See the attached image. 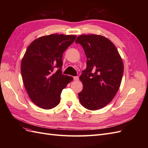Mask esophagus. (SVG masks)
<instances>
[{
  "label": "esophagus",
  "mask_w": 148,
  "mask_h": 148,
  "mask_svg": "<svg viewBox=\"0 0 148 148\" xmlns=\"http://www.w3.org/2000/svg\"><path fill=\"white\" fill-rule=\"evenodd\" d=\"M73 78L74 81H78V80L79 79V77H73Z\"/></svg>",
  "instance_id": "34e87169"
}]
</instances>
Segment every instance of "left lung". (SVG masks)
<instances>
[{
  "instance_id": "left-lung-1",
  "label": "left lung",
  "mask_w": 148,
  "mask_h": 148,
  "mask_svg": "<svg viewBox=\"0 0 148 148\" xmlns=\"http://www.w3.org/2000/svg\"><path fill=\"white\" fill-rule=\"evenodd\" d=\"M75 42L82 46L87 58L86 69L79 77L83 85L79 102L87 109H100L112 101L120 86L122 57L114 44L101 35H80Z\"/></svg>"
}]
</instances>
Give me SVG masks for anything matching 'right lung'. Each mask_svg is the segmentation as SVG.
I'll return each mask as SVG.
<instances>
[{
	"instance_id": "obj_1",
	"label": "right lung",
	"mask_w": 148,
	"mask_h": 148,
	"mask_svg": "<svg viewBox=\"0 0 148 148\" xmlns=\"http://www.w3.org/2000/svg\"><path fill=\"white\" fill-rule=\"evenodd\" d=\"M76 38L62 34L44 36L26 49L21 63L22 79L31 100L42 109H51L59 104L62 90L73 80L62 73L61 67L62 54Z\"/></svg>"
}]
</instances>
